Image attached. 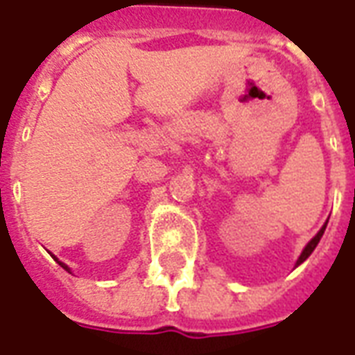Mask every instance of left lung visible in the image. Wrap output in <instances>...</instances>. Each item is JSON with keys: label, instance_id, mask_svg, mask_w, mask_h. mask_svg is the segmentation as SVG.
Wrapping results in <instances>:
<instances>
[{"label": "left lung", "instance_id": "obj_1", "mask_svg": "<svg viewBox=\"0 0 355 355\" xmlns=\"http://www.w3.org/2000/svg\"><path fill=\"white\" fill-rule=\"evenodd\" d=\"M326 225H328V223H326ZM326 225L322 227L320 231L316 232V236L313 238V240H311L309 243H307V245H305V250L302 251V255H300V259H297V262L296 264H302V262L305 261V259H307V257L311 255V253H313V251H315V248H316V243L320 242V238H322V234H324V231H326Z\"/></svg>", "mask_w": 355, "mask_h": 355}]
</instances>
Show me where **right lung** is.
I'll return each instance as SVG.
<instances>
[{
  "mask_svg": "<svg viewBox=\"0 0 355 355\" xmlns=\"http://www.w3.org/2000/svg\"><path fill=\"white\" fill-rule=\"evenodd\" d=\"M59 264H61V266H63V268H64V270H69V268H67V266H64V264H63V262H59Z\"/></svg>",
  "mask_w": 355,
  "mask_h": 355,
  "instance_id": "obj_1",
  "label": "right lung"
}]
</instances>
